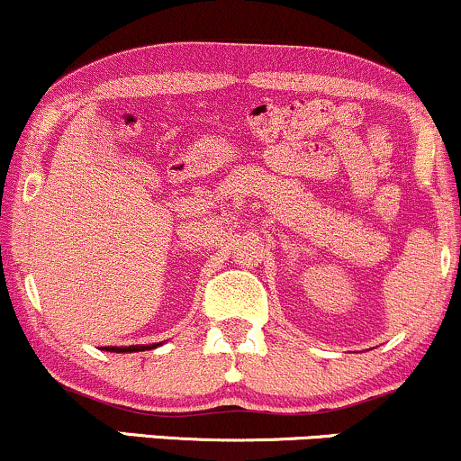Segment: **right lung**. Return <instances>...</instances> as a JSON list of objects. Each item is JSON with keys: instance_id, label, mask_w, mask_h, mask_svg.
Listing matches in <instances>:
<instances>
[{"instance_id": "obj_1", "label": "right lung", "mask_w": 461, "mask_h": 461, "mask_svg": "<svg viewBox=\"0 0 461 461\" xmlns=\"http://www.w3.org/2000/svg\"><path fill=\"white\" fill-rule=\"evenodd\" d=\"M160 345H131V347H104L105 351L113 353H136V351H149V348H156Z\"/></svg>"}]
</instances>
